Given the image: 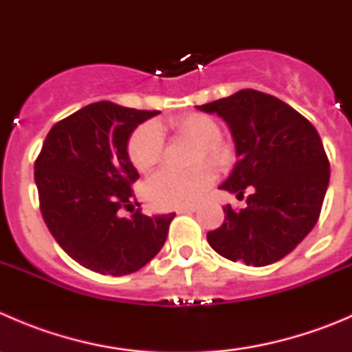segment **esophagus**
Wrapping results in <instances>:
<instances>
[{
	"mask_svg": "<svg viewBox=\"0 0 352 352\" xmlns=\"http://www.w3.org/2000/svg\"><path fill=\"white\" fill-rule=\"evenodd\" d=\"M196 211H197V206H186V208L177 209L179 214H187V212H196Z\"/></svg>",
	"mask_w": 352,
	"mask_h": 352,
	"instance_id": "34e87169",
	"label": "esophagus"
}]
</instances>
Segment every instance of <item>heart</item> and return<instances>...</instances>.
I'll use <instances>...</instances> for the list:
<instances>
[{
    "instance_id": "b5f03b06",
    "label": "heart",
    "mask_w": 352,
    "mask_h": 352,
    "mask_svg": "<svg viewBox=\"0 0 352 352\" xmlns=\"http://www.w3.org/2000/svg\"><path fill=\"white\" fill-rule=\"evenodd\" d=\"M172 127L182 136L199 143L194 162L208 160L218 168H228L233 162V150L221 141V127L206 113H187L172 122ZM163 153L162 133L155 124L138 127L127 143V155L134 168L141 173L150 172ZM216 180L214 170L209 165H199L189 172L165 168L160 170L146 186V196L156 208H186L196 204L202 194Z\"/></svg>"
}]
</instances>
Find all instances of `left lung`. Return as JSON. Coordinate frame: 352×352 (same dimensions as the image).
Listing matches in <instances>:
<instances>
[{
	"mask_svg": "<svg viewBox=\"0 0 352 352\" xmlns=\"http://www.w3.org/2000/svg\"><path fill=\"white\" fill-rule=\"evenodd\" d=\"M199 110L218 113L232 131L239 162L219 189L247 208L226 204L225 221L208 242L225 258L262 267L286 257L317 223L330 165L310 120L279 98L240 90Z\"/></svg>",
	"mask_w": 352,
	"mask_h": 352,
	"instance_id": "obj_1",
	"label": "left lung"
}]
</instances>
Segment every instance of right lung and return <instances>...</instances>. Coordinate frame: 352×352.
Segmentation results:
<instances>
[{"label":"right lung","instance_id":"1","mask_svg":"<svg viewBox=\"0 0 352 352\" xmlns=\"http://www.w3.org/2000/svg\"><path fill=\"white\" fill-rule=\"evenodd\" d=\"M158 113L95 102L54 124L35 160L49 232L73 261L98 274L140 271L168 235L175 212L134 211L133 184L140 173L127 155L133 131ZM122 208L133 214L122 219Z\"/></svg>","mask_w":352,"mask_h":352}]
</instances>
